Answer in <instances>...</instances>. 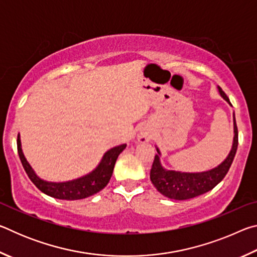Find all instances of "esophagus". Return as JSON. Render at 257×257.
<instances>
[{"label": "esophagus", "instance_id": "34e87169", "mask_svg": "<svg viewBox=\"0 0 257 257\" xmlns=\"http://www.w3.org/2000/svg\"><path fill=\"white\" fill-rule=\"evenodd\" d=\"M150 134L149 133H141V135H139V139H141V141H143V142H147V141H150Z\"/></svg>", "mask_w": 257, "mask_h": 257}]
</instances>
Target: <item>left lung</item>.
I'll return each instance as SVG.
<instances>
[{"instance_id":"left-lung-1","label":"left lung","mask_w":257,"mask_h":257,"mask_svg":"<svg viewBox=\"0 0 257 257\" xmlns=\"http://www.w3.org/2000/svg\"><path fill=\"white\" fill-rule=\"evenodd\" d=\"M219 92L221 94V96L231 105L228 96L220 87ZM233 129L234 137L232 150L228 155V158L225 159L224 162L221 163L219 167L213 169V170L199 173H181L176 171H169L164 170V169L161 167L159 155H155L150 172L152 184H153L155 188L158 189V191H160V193L164 195V196L172 199H178V201L197 197L199 195L205 194L207 191L212 190L221 180L223 179L225 175H227L230 167H231L232 164L234 155H236L238 147V129L236 119L233 120Z\"/></svg>"}]
</instances>
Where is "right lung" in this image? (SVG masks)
<instances>
[{"label":"right lung","instance_id":"add662e5","mask_svg":"<svg viewBox=\"0 0 257 257\" xmlns=\"http://www.w3.org/2000/svg\"><path fill=\"white\" fill-rule=\"evenodd\" d=\"M125 146L127 145L123 144L113 147L110 151H107L104 154L98 167L92 173H89V175L72 181L59 182V184H56V182H47L42 180L35 175L32 168H30V165L26 161L23 151H21L19 136L18 139H17V147H18L20 161L23 163L26 173H27L33 184L41 191L49 195L51 197L58 199H68V201L89 197L92 195L98 193L99 190H102L108 184V181H110L113 169H114L115 161L118 159L121 152L125 149Z\"/></svg>","mask_w":257,"mask_h":257}]
</instances>
